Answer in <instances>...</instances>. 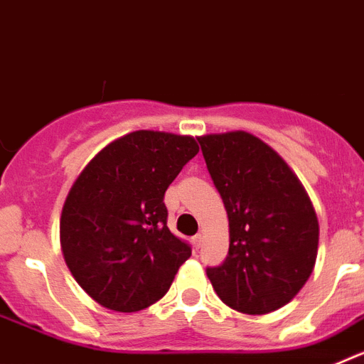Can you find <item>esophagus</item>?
Masks as SVG:
<instances>
[{"label":"esophagus","instance_id":"1","mask_svg":"<svg viewBox=\"0 0 364 364\" xmlns=\"http://www.w3.org/2000/svg\"><path fill=\"white\" fill-rule=\"evenodd\" d=\"M202 240H204V235H202V233L195 235V237H193V244H195V247H200Z\"/></svg>","mask_w":364,"mask_h":364}]
</instances>
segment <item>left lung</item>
<instances>
[{
    "label": "left lung",
    "mask_w": 364,
    "mask_h": 364,
    "mask_svg": "<svg viewBox=\"0 0 364 364\" xmlns=\"http://www.w3.org/2000/svg\"><path fill=\"white\" fill-rule=\"evenodd\" d=\"M230 220V252L208 268L224 304L264 315L291 301L314 272L319 222L288 164L246 131L198 136Z\"/></svg>",
    "instance_id": "obj_1"
}]
</instances>
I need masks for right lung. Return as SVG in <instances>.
Wrapping results in <instances>:
<instances>
[{"label":"right lung","mask_w":364,"mask_h":364,"mask_svg":"<svg viewBox=\"0 0 364 364\" xmlns=\"http://www.w3.org/2000/svg\"><path fill=\"white\" fill-rule=\"evenodd\" d=\"M198 153L195 138L133 131L83 167L65 198L60 242L73 277L114 311L144 310L167 294L191 247L167 228L164 195Z\"/></svg>","instance_id":"1"}]
</instances>
